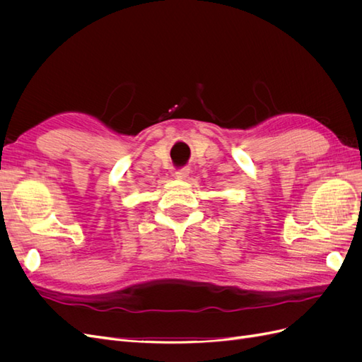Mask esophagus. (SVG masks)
<instances>
[{"instance_id":"obj_1","label":"esophagus","mask_w":362,"mask_h":362,"mask_svg":"<svg viewBox=\"0 0 362 362\" xmlns=\"http://www.w3.org/2000/svg\"><path fill=\"white\" fill-rule=\"evenodd\" d=\"M189 173H190V169H187V168L178 169V170H175V178H178V180H185V178L189 177Z\"/></svg>"}]
</instances>
